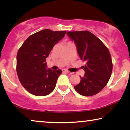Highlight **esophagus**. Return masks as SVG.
Returning a JSON list of instances; mask_svg holds the SVG:
<instances>
[{
  "label": "esophagus",
  "mask_w": 130,
  "mask_h": 130,
  "mask_svg": "<svg viewBox=\"0 0 130 130\" xmlns=\"http://www.w3.org/2000/svg\"><path fill=\"white\" fill-rule=\"evenodd\" d=\"M62 72H67V73H69V74H72L74 73H73V72H70L69 71V70H67V69H62Z\"/></svg>",
  "instance_id": "esophagus-1"
}]
</instances>
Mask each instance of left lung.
Segmentation results:
<instances>
[{
  "instance_id": "8db88e82",
  "label": "left lung",
  "mask_w": 130,
  "mask_h": 130,
  "mask_svg": "<svg viewBox=\"0 0 130 130\" xmlns=\"http://www.w3.org/2000/svg\"><path fill=\"white\" fill-rule=\"evenodd\" d=\"M67 34L75 42L81 60L86 62L83 67L84 76L74 89L83 96L94 95L104 88L111 77L113 64L109 50L89 31H67Z\"/></svg>"
}]
</instances>
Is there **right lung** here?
I'll return each instance as SVG.
<instances>
[{
	"mask_svg": "<svg viewBox=\"0 0 130 130\" xmlns=\"http://www.w3.org/2000/svg\"><path fill=\"white\" fill-rule=\"evenodd\" d=\"M66 31L44 29L31 35L18 52L17 72L21 84L34 95L46 96L53 91L62 73L60 69H46V58Z\"/></svg>",
	"mask_w": 130,
	"mask_h": 130,
	"instance_id": "1",
	"label": "right lung"
}]
</instances>
